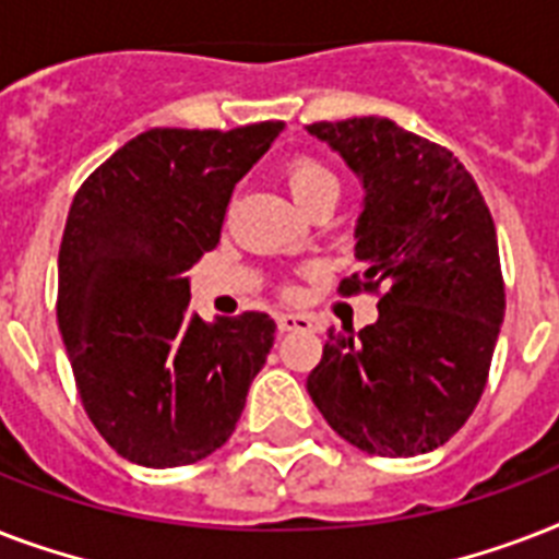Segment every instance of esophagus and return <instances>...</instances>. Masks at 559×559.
<instances>
[{
  "label": "esophagus",
  "instance_id": "esophagus-1",
  "mask_svg": "<svg viewBox=\"0 0 559 559\" xmlns=\"http://www.w3.org/2000/svg\"><path fill=\"white\" fill-rule=\"evenodd\" d=\"M278 331H284V333L316 331V322L307 313H281L278 316Z\"/></svg>",
  "mask_w": 559,
  "mask_h": 559
}]
</instances>
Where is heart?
I'll return each instance as SVG.
<instances>
[{
    "mask_svg": "<svg viewBox=\"0 0 559 559\" xmlns=\"http://www.w3.org/2000/svg\"><path fill=\"white\" fill-rule=\"evenodd\" d=\"M284 179H287L289 193L296 197L301 209H310L322 193L340 191L336 177L324 168L322 162L313 159V156H296V159H289L287 168H284Z\"/></svg>",
    "mask_w": 559,
    "mask_h": 559,
    "instance_id": "1",
    "label": "heart"
}]
</instances>
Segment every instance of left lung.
<instances>
[{"label": "left lung", "mask_w": 559, "mask_h": 559, "mask_svg": "<svg viewBox=\"0 0 559 559\" xmlns=\"http://www.w3.org/2000/svg\"><path fill=\"white\" fill-rule=\"evenodd\" d=\"M366 186L342 296L373 293L380 319L328 333L307 391L333 432L368 455L408 459L467 424L504 319L496 226L459 156L389 118L307 127Z\"/></svg>", "instance_id": "1"}]
</instances>
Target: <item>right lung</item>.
<instances>
[{"label": "right lung", "instance_id": "add662e5", "mask_svg": "<svg viewBox=\"0 0 559 559\" xmlns=\"http://www.w3.org/2000/svg\"><path fill=\"white\" fill-rule=\"evenodd\" d=\"M281 130L156 127L74 193L57 324L83 408L121 459L186 467L235 432L275 322L254 310L202 322L186 272L219 243L231 191Z\"/></svg>", "mask_w": 559, "mask_h": 559}]
</instances>
